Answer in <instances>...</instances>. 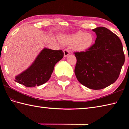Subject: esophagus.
Wrapping results in <instances>:
<instances>
[{
	"label": "esophagus",
	"mask_w": 129,
	"mask_h": 129,
	"mask_svg": "<svg viewBox=\"0 0 129 129\" xmlns=\"http://www.w3.org/2000/svg\"><path fill=\"white\" fill-rule=\"evenodd\" d=\"M64 56L66 57V56H67L68 55L70 54V51L67 49H64Z\"/></svg>",
	"instance_id": "obj_1"
}]
</instances>
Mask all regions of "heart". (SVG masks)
Here are the masks:
<instances>
[{
    "instance_id": "obj_1",
    "label": "heart",
    "mask_w": 129,
    "mask_h": 129,
    "mask_svg": "<svg viewBox=\"0 0 129 129\" xmlns=\"http://www.w3.org/2000/svg\"><path fill=\"white\" fill-rule=\"evenodd\" d=\"M94 37L90 33L78 31L73 35L65 38L64 43L66 44L74 45V48L77 51H85L88 49L92 44Z\"/></svg>"
}]
</instances>
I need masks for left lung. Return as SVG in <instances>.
<instances>
[{"label":"left lung","instance_id":"left-lung-1","mask_svg":"<svg viewBox=\"0 0 129 129\" xmlns=\"http://www.w3.org/2000/svg\"><path fill=\"white\" fill-rule=\"evenodd\" d=\"M97 38L85 51L74 53L76 58L74 70L79 83L89 89H102L119 78L125 62L121 40L105 27L92 29Z\"/></svg>","mask_w":129,"mask_h":129}]
</instances>
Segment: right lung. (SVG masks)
Returning a JSON list of instances; mask_svg holds the SVG:
<instances>
[{
    "mask_svg": "<svg viewBox=\"0 0 129 129\" xmlns=\"http://www.w3.org/2000/svg\"><path fill=\"white\" fill-rule=\"evenodd\" d=\"M64 56L61 50L45 48L28 69L16 76L15 81L26 87L39 86L51 77L54 66Z\"/></svg>",
    "mask_w": 129,
    "mask_h": 129,
    "instance_id": "obj_1",
    "label": "right lung"
}]
</instances>
